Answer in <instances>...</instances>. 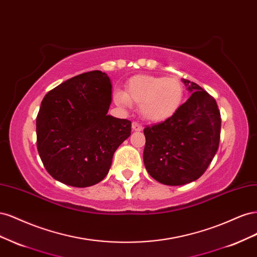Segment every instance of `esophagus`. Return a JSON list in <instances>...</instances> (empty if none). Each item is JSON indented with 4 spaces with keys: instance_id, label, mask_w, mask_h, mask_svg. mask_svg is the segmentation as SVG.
<instances>
[{
    "instance_id": "obj_1",
    "label": "esophagus",
    "mask_w": 257,
    "mask_h": 257,
    "mask_svg": "<svg viewBox=\"0 0 257 257\" xmlns=\"http://www.w3.org/2000/svg\"><path fill=\"white\" fill-rule=\"evenodd\" d=\"M132 128H133L136 132H138V131H142L143 130V125L139 122L134 121L133 123H132Z\"/></svg>"
}]
</instances>
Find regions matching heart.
<instances>
[{"label": "heart", "instance_id": "heart-1", "mask_svg": "<svg viewBox=\"0 0 257 257\" xmlns=\"http://www.w3.org/2000/svg\"><path fill=\"white\" fill-rule=\"evenodd\" d=\"M184 99V85L176 77L136 75L128 80L126 92H116L115 100L121 105L141 104L145 119L163 122L177 113Z\"/></svg>", "mask_w": 257, "mask_h": 257}]
</instances>
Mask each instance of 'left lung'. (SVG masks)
Here are the masks:
<instances>
[{
  "label": "left lung",
  "instance_id": "obj_1",
  "mask_svg": "<svg viewBox=\"0 0 257 257\" xmlns=\"http://www.w3.org/2000/svg\"><path fill=\"white\" fill-rule=\"evenodd\" d=\"M193 92L172 118L144 130V163L155 180L182 185L203 175L217 151L221 114L215 99L195 82L183 79Z\"/></svg>",
  "mask_w": 257,
  "mask_h": 257
}]
</instances>
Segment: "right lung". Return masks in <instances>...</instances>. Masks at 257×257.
Wrapping results in <instances>:
<instances>
[{
  "instance_id": "right-lung-1",
  "label": "right lung",
  "mask_w": 257,
  "mask_h": 257,
  "mask_svg": "<svg viewBox=\"0 0 257 257\" xmlns=\"http://www.w3.org/2000/svg\"><path fill=\"white\" fill-rule=\"evenodd\" d=\"M111 83L100 71L84 73L50 90L36 116L41 160L56 180L76 188L102 181L132 122L108 115Z\"/></svg>"
}]
</instances>
